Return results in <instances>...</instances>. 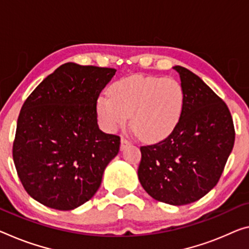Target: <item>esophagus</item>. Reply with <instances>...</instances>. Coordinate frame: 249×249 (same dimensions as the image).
I'll return each mask as SVG.
<instances>
[{
  "mask_svg": "<svg viewBox=\"0 0 249 249\" xmlns=\"http://www.w3.org/2000/svg\"><path fill=\"white\" fill-rule=\"evenodd\" d=\"M130 143H131V142H130L129 139H127V138L122 137V138H121V144H120L121 150H124V149L125 147H127V146H129Z\"/></svg>",
  "mask_w": 249,
  "mask_h": 249,
  "instance_id": "esophagus-1",
  "label": "esophagus"
}]
</instances>
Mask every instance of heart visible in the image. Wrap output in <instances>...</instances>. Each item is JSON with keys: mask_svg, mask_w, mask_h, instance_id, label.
<instances>
[{"mask_svg": "<svg viewBox=\"0 0 249 249\" xmlns=\"http://www.w3.org/2000/svg\"><path fill=\"white\" fill-rule=\"evenodd\" d=\"M186 93L177 80L162 76H131L112 86L110 97L98 101V113L110 131L131 125L146 140L169 136L180 120Z\"/></svg>", "mask_w": 249, "mask_h": 249, "instance_id": "b5f03b06", "label": "heart"}]
</instances>
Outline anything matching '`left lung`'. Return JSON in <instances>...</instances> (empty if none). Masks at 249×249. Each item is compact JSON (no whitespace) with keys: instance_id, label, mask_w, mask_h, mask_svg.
<instances>
[{"instance_id":"1","label":"left lung","mask_w":249,"mask_h":249,"mask_svg":"<svg viewBox=\"0 0 249 249\" xmlns=\"http://www.w3.org/2000/svg\"><path fill=\"white\" fill-rule=\"evenodd\" d=\"M185 89L180 120L166 139L140 147L138 178L154 199L174 206L197 201L217 185L235 142L228 107L188 69L176 66Z\"/></svg>"}]
</instances>
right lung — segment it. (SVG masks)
<instances>
[{"label":"right lung","instance_id":"1","mask_svg":"<svg viewBox=\"0 0 249 249\" xmlns=\"http://www.w3.org/2000/svg\"><path fill=\"white\" fill-rule=\"evenodd\" d=\"M116 71L64 63L22 106L13 160L26 193L40 204L72 210L100 187L120 137L99 129L97 101Z\"/></svg>","mask_w":249,"mask_h":249}]
</instances>
